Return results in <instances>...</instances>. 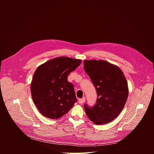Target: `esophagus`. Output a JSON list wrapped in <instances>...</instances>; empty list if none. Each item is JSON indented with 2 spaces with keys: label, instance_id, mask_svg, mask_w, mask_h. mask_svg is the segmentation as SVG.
<instances>
[{
  "label": "esophagus",
  "instance_id": "esophagus-1",
  "mask_svg": "<svg viewBox=\"0 0 154 154\" xmlns=\"http://www.w3.org/2000/svg\"><path fill=\"white\" fill-rule=\"evenodd\" d=\"M85 101V97H83L82 99H79V103H80V104H82L83 103H84Z\"/></svg>",
  "mask_w": 154,
  "mask_h": 154
}]
</instances>
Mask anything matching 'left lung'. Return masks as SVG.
Segmentation results:
<instances>
[{"mask_svg": "<svg viewBox=\"0 0 154 154\" xmlns=\"http://www.w3.org/2000/svg\"><path fill=\"white\" fill-rule=\"evenodd\" d=\"M84 69L94 84L97 94L92 107L84 105L88 118L97 125L115 119L126 103L128 88L126 79L117 66L100 60H85Z\"/></svg>", "mask_w": 154, "mask_h": 154, "instance_id": "1", "label": "left lung"}]
</instances>
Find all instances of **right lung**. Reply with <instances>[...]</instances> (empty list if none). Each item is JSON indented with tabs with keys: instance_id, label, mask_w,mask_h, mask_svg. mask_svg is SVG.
Listing matches in <instances>:
<instances>
[{
	"instance_id": "right-lung-1",
	"label": "right lung",
	"mask_w": 154,
	"mask_h": 154,
	"mask_svg": "<svg viewBox=\"0 0 154 154\" xmlns=\"http://www.w3.org/2000/svg\"><path fill=\"white\" fill-rule=\"evenodd\" d=\"M82 61L69 57L53 58L36 69L30 85L33 100L46 118L58 119L66 114L77 99L68 75Z\"/></svg>"
}]
</instances>
